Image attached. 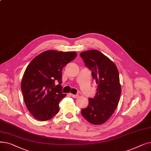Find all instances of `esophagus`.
<instances>
[{
  "mask_svg": "<svg viewBox=\"0 0 151 151\" xmlns=\"http://www.w3.org/2000/svg\"><path fill=\"white\" fill-rule=\"evenodd\" d=\"M70 95H71V96L73 97V98H78L79 97V95H78V94L75 95V94H73V93H70Z\"/></svg>",
  "mask_w": 151,
  "mask_h": 151,
  "instance_id": "1",
  "label": "esophagus"
}]
</instances>
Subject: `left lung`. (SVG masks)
<instances>
[{
    "instance_id": "obj_1",
    "label": "left lung",
    "mask_w": 151,
    "mask_h": 151,
    "mask_svg": "<svg viewBox=\"0 0 151 151\" xmlns=\"http://www.w3.org/2000/svg\"><path fill=\"white\" fill-rule=\"evenodd\" d=\"M80 55L98 84L96 96L89 99V105L81 109V114L91 124L100 125L109 119L118 105L121 93L119 71L115 63L98 50L84 51Z\"/></svg>"
}]
</instances>
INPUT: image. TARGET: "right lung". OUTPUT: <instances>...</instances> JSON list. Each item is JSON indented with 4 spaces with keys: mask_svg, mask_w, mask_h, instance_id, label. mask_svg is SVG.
I'll return each instance as SVG.
<instances>
[{
    "mask_svg": "<svg viewBox=\"0 0 151 151\" xmlns=\"http://www.w3.org/2000/svg\"><path fill=\"white\" fill-rule=\"evenodd\" d=\"M77 56L76 52L48 50L32 60L24 73L21 88L29 112L38 121L58 114L62 93V70Z\"/></svg>",
    "mask_w": 151,
    "mask_h": 151,
    "instance_id": "add662e5",
    "label": "right lung"
}]
</instances>
